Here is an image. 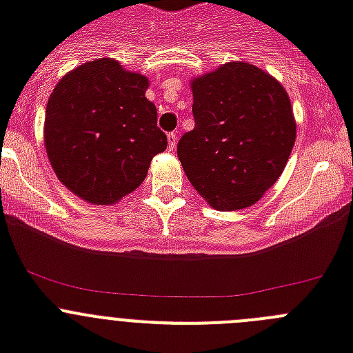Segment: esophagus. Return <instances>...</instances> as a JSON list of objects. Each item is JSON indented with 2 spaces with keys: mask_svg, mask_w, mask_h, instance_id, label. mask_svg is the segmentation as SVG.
Masks as SVG:
<instances>
[{
  "mask_svg": "<svg viewBox=\"0 0 353 353\" xmlns=\"http://www.w3.org/2000/svg\"><path fill=\"white\" fill-rule=\"evenodd\" d=\"M176 141H179V136H176V132L168 134V145H170V150H174V146H176Z\"/></svg>",
  "mask_w": 353,
  "mask_h": 353,
  "instance_id": "obj_1",
  "label": "esophagus"
}]
</instances>
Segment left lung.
Instances as JSON below:
<instances>
[{
  "instance_id": "1",
  "label": "left lung",
  "mask_w": 353,
  "mask_h": 353,
  "mask_svg": "<svg viewBox=\"0 0 353 353\" xmlns=\"http://www.w3.org/2000/svg\"><path fill=\"white\" fill-rule=\"evenodd\" d=\"M196 125L179 141L187 179L215 210L252 207L281 176L297 123L269 72L228 61L191 79Z\"/></svg>"
}]
</instances>
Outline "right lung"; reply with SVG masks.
<instances>
[{"label": "right lung", "instance_id": "right-lung-1", "mask_svg": "<svg viewBox=\"0 0 353 353\" xmlns=\"http://www.w3.org/2000/svg\"><path fill=\"white\" fill-rule=\"evenodd\" d=\"M148 77L99 58L67 72L49 95L43 143L56 176L92 205H114L136 191L154 155L168 146Z\"/></svg>", "mask_w": 353, "mask_h": 353}]
</instances>
